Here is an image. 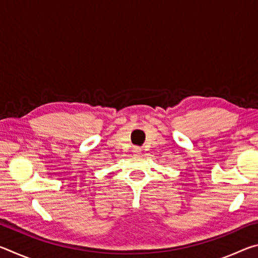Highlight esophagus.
<instances>
[{
    "label": "esophagus",
    "instance_id": "obj_1",
    "mask_svg": "<svg viewBox=\"0 0 258 258\" xmlns=\"http://www.w3.org/2000/svg\"><path fill=\"white\" fill-rule=\"evenodd\" d=\"M133 154H135V155H140V154H141V148L134 147V148H133Z\"/></svg>",
    "mask_w": 258,
    "mask_h": 258
}]
</instances>
